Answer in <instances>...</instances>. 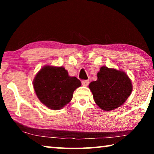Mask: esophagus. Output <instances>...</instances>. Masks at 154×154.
Returning a JSON list of instances; mask_svg holds the SVG:
<instances>
[{"label": "esophagus", "instance_id": "obj_1", "mask_svg": "<svg viewBox=\"0 0 154 154\" xmlns=\"http://www.w3.org/2000/svg\"><path fill=\"white\" fill-rule=\"evenodd\" d=\"M82 85H83V86H88V84H89V81L88 80H83L82 81Z\"/></svg>", "mask_w": 154, "mask_h": 154}]
</instances>
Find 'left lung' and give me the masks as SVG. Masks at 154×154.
<instances>
[{
	"label": "left lung",
	"mask_w": 154,
	"mask_h": 154,
	"mask_svg": "<svg viewBox=\"0 0 154 154\" xmlns=\"http://www.w3.org/2000/svg\"><path fill=\"white\" fill-rule=\"evenodd\" d=\"M97 77L96 82L90 83L89 88L96 105L104 111L120 106L132 92L131 80L124 71L102 66Z\"/></svg>",
	"instance_id": "1"
}]
</instances>
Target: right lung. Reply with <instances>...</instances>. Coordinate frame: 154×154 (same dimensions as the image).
<instances>
[{
    "label": "right lung",
    "mask_w": 154,
    "mask_h": 154,
    "mask_svg": "<svg viewBox=\"0 0 154 154\" xmlns=\"http://www.w3.org/2000/svg\"><path fill=\"white\" fill-rule=\"evenodd\" d=\"M82 85L75 77H70L64 67L45 66L33 81V87L38 98L47 107L58 110L66 105L74 91Z\"/></svg>",
    "instance_id": "obj_1"
}]
</instances>
